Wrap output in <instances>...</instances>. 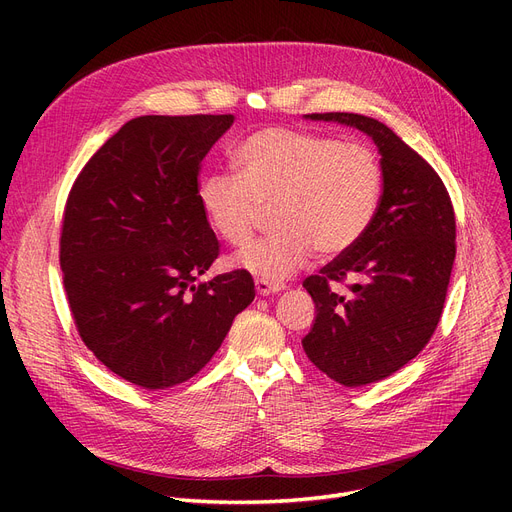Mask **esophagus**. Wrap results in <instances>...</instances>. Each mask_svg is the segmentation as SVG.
I'll return each instance as SVG.
<instances>
[{
    "label": "esophagus",
    "mask_w": 512,
    "mask_h": 512,
    "mask_svg": "<svg viewBox=\"0 0 512 512\" xmlns=\"http://www.w3.org/2000/svg\"><path fill=\"white\" fill-rule=\"evenodd\" d=\"M255 288H257L259 294H263V297H267V294H278V292L284 290L282 284H274V282L263 280V278H257V280H255Z\"/></svg>",
    "instance_id": "esophagus-1"
}]
</instances>
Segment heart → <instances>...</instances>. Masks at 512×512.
Segmentation results:
<instances>
[{
    "mask_svg": "<svg viewBox=\"0 0 512 512\" xmlns=\"http://www.w3.org/2000/svg\"><path fill=\"white\" fill-rule=\"evenodd\" d=\"M236 176L211 174L199 186L209 228L230 247L253 238L263 209L274 236L242 251L234 263L263 280L282 282L313 259L353 249L378 213L384 174L378 155L357 141L284 126L261 128L234 151Z\"/></svg>",
    "mask_w": 512,
    "mask_h": 512,
    "instance_id": "heart-1",
    "label": "heart"
}]
</instances>
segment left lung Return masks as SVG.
<instances>
[{"mask_svg":"<svg viewBox=\"0 0 512 512\" xmlns=\"http://www.w3.org/2000/svg\"><path fill=\"white\" fill-rule=\"evenodd\" d=\"M353 126L373 139L384 174L380 207L353 249L303 286L317 315L303 338L309 361L334 382H380L415 359L442 317L456 255V220L436 170L382 122L346 112L307 114ZM355 277L352 297L330 281Z\"/></svg>","mask_w":512,"mask_h":512,"instance_id":"1","label":"left lung"}]
</instances>
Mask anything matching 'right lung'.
<instances>
[{"label":"right lung","instance_id":"right-lung-1","mask_svg":"<svg viewBox=\"0 0 512 512\" xmlns=\"http://www.w3.org/2000/svg\"><path fill=\"white\" fill-rule=\"evenodd\" d=\"M234 116H141L87 161L64 207L60 267L76 330L122 380H191L255 299L247 270L197 282L220 255L199 170Z\"/></svg>","mask_w":512,"mask_h":512}]
</instances>
